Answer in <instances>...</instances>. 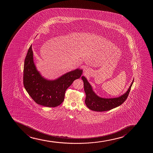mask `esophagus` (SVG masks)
Listing matches in <instances>:
<instances>
[{"label":"esophagus","mask_w":153,"mask_h":153,"mask_svg":"<svg viewBox=\"0 0 153 153\" xmlns=\"http://www.w3.org/2000/svg\"><path fill=\"white\" fill-rule=\"evenodd\" d=\"M84 72H87V69L84 68Z\"/></svg>","instance_id":"obj_1"}]
</instances>
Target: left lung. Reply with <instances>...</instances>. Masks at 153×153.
<instances>
[{
	"label": "left lung",
	"mask_w": 153,
	"mask_h": 153,
	"mask_svg": "<svg viewBox=\"0 0 153 153\" xmlns=\"http://www.w3.org/2000/svg\"><path fill=\"white\" fill-rule=\"evenodd\" d=\"M82 79L84 82V90L86 93L85 104L92 111L98 112L109 111L123 104L128 98L134 82L133 80L128 91L120 97L116 98H104L95 94L92 90L91 86L85 76H82Z\"/></svg>",
	"instance_id": "left-lung-1"
}]
</instances>
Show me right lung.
I'll use <instances>...</instances> for the list:
<instances>
[{"mask_svg":"<svg viewBox=\"0 0 153 153\" xmlns=\"http://www.w3.org/2000/svg\"><path fill=\"white\" fill-rule=\"evenodd\" d=\"M32 45L28 48L23 69V85L28 94L37 104L56 107L64 100L65 91L74 80L79 79L83 70L77 69L54 81L42 77L36 68Z\"/></svg>","mask_w":153,"mask_h":153,"instance_id":"right-lung-1","label":"right lung"}]
</instances>
